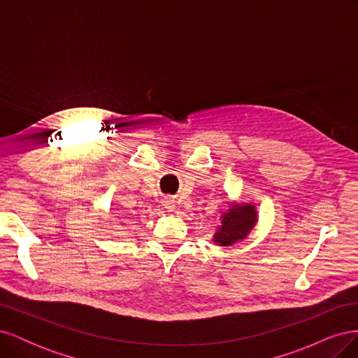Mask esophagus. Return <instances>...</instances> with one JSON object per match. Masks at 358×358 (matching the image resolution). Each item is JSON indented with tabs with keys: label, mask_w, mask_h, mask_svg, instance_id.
Here are the masks:
<instances>
[{
	"label": "esophagus",
	"mask_w": 358,
	"mask_h": 358,
	"mask_svg": "<svg viewBox=\"0 0 358 358\" xmlns=\"http://www.w3.org/2000/svg\"><path fill=\"white\" fill-rule=\"evenodd\" d=\"M164 206H166V209L173 210V209H175V200H173V199H166L164 200Z\"/></svg>",
	"instance_id": "1"
}]
</instances>
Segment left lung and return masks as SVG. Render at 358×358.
I'll return each instance as SVG.
<instances>
[{"mask_svg": "<svg viewBox=\"0 0 358 358\" xmlns=\"http://www.w3.org/2000/svg\"><path fill=\"white\" fill-rule=\"evenodd\" d=\"M257 220L254 206H233V208L222 215L221 227L215 234V242L221 243L222 246H229L236 243L239 239L251 231L254 222Z\"/></svg>", "mask_w": 358, "mask_h": 358, "instance_id": "left-lung-1", "label": "left lung"}]
</instances>
